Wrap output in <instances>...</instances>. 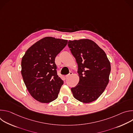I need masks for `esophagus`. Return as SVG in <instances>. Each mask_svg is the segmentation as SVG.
Masks as SVG:
<instances>
[{
    "mask_svg": "<svg viewBox=\"0 0 133 133\" xmlns=\"http://www.w3.org/2000/svg\"><path fill=\"white\" fill-rule=\"evenodd\" d=\"M72 75V72L71 71H70V72H69V73L68 75H67L66 76V78H68L69 77H70V76H71V75Z\"/></svg>",
    "mask_w": 133,
    "mask_h": 133,
    "instance_id": "34e87169",
    "label": "esophagus"
}]
</instances>
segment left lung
<instances>
[{"instance_id":"obj_1","label":"left lung","mask_w":133,"mask_h":133,"mask_svg":"<svg viewBox=\"0 0 133 133\" xmlns=\"http://www.w3.org/2000/svg\"><path fill=\"white\" fill-rule=\"evenodd\" d=\"M68 46L78 65L79 81L71 88L78 101L89 103L96 100L109 82L110 64L104 51L88 39L69 41Z\"/></svg>"}]
</instances>
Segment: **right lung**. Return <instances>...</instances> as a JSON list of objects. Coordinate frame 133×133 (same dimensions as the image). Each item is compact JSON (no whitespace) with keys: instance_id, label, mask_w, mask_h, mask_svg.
<instances>
[{"instance_id":"add662e5","label":"right lung","mask_w":133,"mask_h":133,"mask_svg":"<svg viewBox=\"0 0 133 133\" xmlns=\"http://www.w3.org/2000/svg\"><path fill=\"white\" fill-rule=\"evenodd\" d=\"M67 42L45 37L29 47L23 57V78L31 96L37 101L48 103L57 98L64 81L57 75L55 59Z\"/></svg>"}]
</instances>
